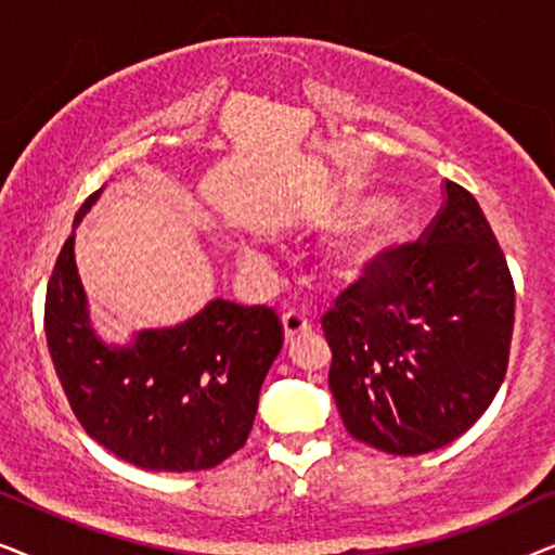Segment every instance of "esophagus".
<instances>
[{"label":"esophagus","mask_w":555,"mask_h":555,"mask_svg":"<svg viewBox=\"0 0 555 555\" xmlns=\"http://www.w3.org/2000/svg\"><path fill=\"white\" fill-rule=\"evenodd\" d=\"M283 325H285V336L287 338H295L300 336V333L310 331V318L302 313V310H287V313H283Z\"/></svg>","instance_id":"esophagus-1"}]
</instances>
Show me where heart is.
<instances>
[{
  "label": "heart",
  "mask_w": 555,
  "mask_h": 555,
  "mask_svg": "<svg viewBox=\"0 0 555 555\" xmlns=\"http://www.w3.org/2000/svg\"><path fill=\"white\" fill-rule=\"evenodd\" d=\"M361 202L346 204V207L338 211V219L356 215V211H361ZM401 232H404V217H401L399 207H393V204H378V207L369 211V217L363 219V224L356 230L353 237L340 247L338 260L344 268L351 270L356 264L366 260V257L378 253L384 245H389V242L393 237H399Z\"/></svg>",
  "instance_id": "b5f03b06"
}]
</instances>
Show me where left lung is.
<instances>
[{"label":"left lung","instance_id":"8db88e82","mask_svg":"<svg viewBox=\"0 0 555 555\" xmlns=\"http://www.w3.org/2000/svg\"><path fill=\"white\" fill-rule=\"evenodd\" d=\"M513 318L503 249L475 196L444 181L422 237L374 257L321 321L348 435L389 454L465 435L503 384Z\"/></svg>","mask_w":555,"mask_h":555}]
</instances>
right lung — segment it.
<instances>
[{"label": "right lung", "instance_id": "obj_1", "mask_svg": "<svg viewBox=\"0 0 555 555\" xmlns=\"http://www.w3.org/2000/svg\"><path fill=\"white\" fill-rule=\"evenodd\" d=\"M60 249L44 298V333L57 378L82 429L116 457L154 473L217 467L245 447L257 397L283 348L268 306L211 300L177 328L143 331L131 346H105L88 321L75 268V227Z\"/></svg>", "mask_w": 555, "mask_h": 555}]
</instances>
